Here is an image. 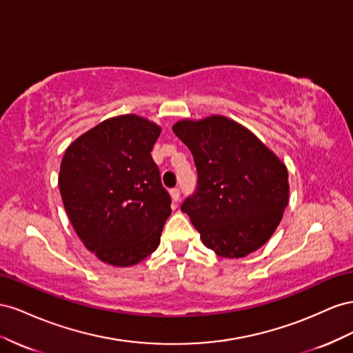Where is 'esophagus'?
<instances>
[{"mask_svg": "<svg viewBox=\"0 0 353 353\" xmlns=\"http://www.w3.org/2000/svg\"><path fill=\"white\" fill-rule=\"evenodd\" d=\"M170 195H171V199L176 201V203H177V201L180 199V190H179L177 188L171 189V190H170Z\"/></svg>", "mask_w": 353, "mask_h": 353, "instance_id": "34e87169", "label": "esophagus"}]
</instances>
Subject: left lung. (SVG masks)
I'll use <instances>...</instances> for the list:
<instances>
[{
  "label": "left lung",
  "instance_id": "8db88e82",
  "mask_svg": "<svg viewBox=\"0 0 353 353\" xmlns=\"http://www.w3.org/2000/svg\"><path fill=\"white\" fill-rule=\"evenodd\" d=\"M173 132L196 165V192L182 211L203 244L228 259L245 257L266 244L288 205L283 161L247 127L223 115L180 119Z\"/></svg>",
  "mask_w": 353,
  "mask_h": 353
}]
</instances>
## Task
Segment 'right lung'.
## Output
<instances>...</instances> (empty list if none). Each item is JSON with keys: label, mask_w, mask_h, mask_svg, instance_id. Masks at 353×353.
<instances>
[{"label": "right lung", "mask_w": 353, "mask_h": 353, "mask_svg": "<svg viewBox=\"0 0 353 353\" xmlns=\"http://www.w3.org/2000/svg\"><path fill=\"white\" fill-rule=\"evenodd\" d=\"M161 127L125 114L75 139L60 163L59 189L87 250L115 268L140 263L158 248L171 199L150 157Z\"/></svg>", "instance_id": "add662e5"}]
</instances>
